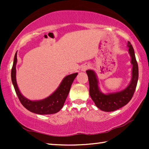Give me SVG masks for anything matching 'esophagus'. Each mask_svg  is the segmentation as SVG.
<instances>
[{
	"label": "esophagus",
	"instance_id": "esophagus-1",
	"mask_svg": "<svg viewBox=\"0 0 149 149\" xmlns=\"http://www.w3.org/2000/svg\"><path fill=\"white\" fill-rule=\"evenodd\" d=\"M89 64H88V63H86V64H84L82 66H81V71L82 72H85L86 71L87 69H88L89 68Z\"/></svg>",
	"mask_w": 149,
	"mask_h": 149
}]
</instances>
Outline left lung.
Instances as JSON below:
<instances>
[{
	"label": "left lung",
	"instance_id": "1",
	"mask_svg": "<svg viewBox=\"0 0 149 149\" xmlns=\"http://www.w3.org/2000/svg\"><path fill=\"white\" fill-rule=\"evenodd\" d=\"M129 53L132 65V77L129 84L125 89L115 93L105 94L100 91L99 82L95 71L87 70L89 83V95L96 106L105 112L114 111L127 105L132 98L138 80V65L136 62L134 51L130 42L127 43Z\"/></svg>",
	"mask_w": 149,
	"mask_h": 149
}]
</instances>
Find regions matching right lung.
Listing matches in <instances>:
<instances>
[{"label":"right lung","instance_id":"obj_1","mask_svg":"<svg viewBox=\"0 0 149 149\" xmlns=\"http://www.w3.org/2000/svg\"><path fill=\"white\" fill-rule=\"evenodd\" d=\"M17 51L15 54L13 64L11 69V81L15 92L22 105L31 113L38 114H55L60 111L68 96L71 86L78 72L69 74L63 79L58 87L50 96L40 100H29L22 95L18 87L16 79V65Z\"/></svg>","mask_w":149,"mask_h":149}]
</instances>
